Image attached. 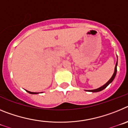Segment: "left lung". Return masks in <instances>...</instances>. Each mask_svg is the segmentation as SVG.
<instances>
[{"label": "left lung", "instance_id": "obj_1", "mask_svg": "<svg viewBox=\"0 0 128 128\" xmlns=\"http://www.w3.org/2000/svg\"><path fill=\"white\" fill-rule=\"evenodd\" d=\"M117 63H116V65H115V70H114V73L113 74V76H112V78L110 79L109 81L108 82H106V84H104L103 86H100V88H97V89H95V90H86V91H88V92H100V91H102V90H104V88H106V87L108 86L110 84L111 82H112L114 81V80L115 79V76H116V74H117Z\"/></svg>", "mask_w": 128, "mask_h": 128}]
</instances>
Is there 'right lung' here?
<instances>
[{
  "instance_id": "right-lung-1",
  "label": "right lung",
  "mask_w": 128,
  "mask_h": 128,
  "mask_svg": "<svg viewBox=\"0 0 128 128\" xmlns=\"http://www.w3.org/2000/svg\"><path fill=\"white\" fill-rule=\"evenodd\" d=\"M26 91L28 92V93L30 94H39L38 92H29V91H28V90H26Z\"/></svg>"
}]
</instances>
